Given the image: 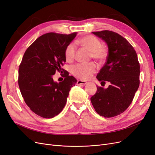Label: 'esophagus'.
Returning <instances> with one entry per match:
<instances>
[{"label":"esophagus","instance_id":"esophagus-1","mask_svg":"<svg viewBox=\"0 0 155 155\" xmlns=\"http://www.w3.org/2000/svg\"><path fill=\"white\" fill-rule=\"evenodd\" d=\"M87 82L85 81H78L77 84V85H85Z\"/></svg>","mask_w":155,"mask_h":155}]
</instances>
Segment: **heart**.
Masks as SVG:
<instances>
[{"label": "heart", "mask_w": 155, "mask_h": 155, "mask_svg": "<svg viewBox=\"0 0 155 155\" xmlns=\"http://www.w3.org/2000/svg\"><path fill=\"white\" fill-rule=\"evenodd\" d=\"M79 43L83 47L91 51V57L99 62L104 61L107 56V50L102 47L100 40L92 35L85 36L79 39ZM76 46L71 43L65 48L64 56L67 61H72L75 56ZM97 70V66L93 62L85 64H77L71 68L74 76L81 79L88 80L92 77Z\"/></svg>", "instance_id": "b5f03b06"}]
</instances>
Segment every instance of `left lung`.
<instances>
[{
  "label": "left lung",
  "mask_w": 155,
  "mask_h": 155,
  "mask_svg": "<svg viewBox=\"0 0 155 155\" xmlns=\"http://www.w3.org/2000/svg\"><path fill=\"white\" fill-rule=\"evenodd\" d=\"M107 43V61L96 78L108 88L97 86L91 98L96 112L105 117H112L124 112L132 102L140 84V64L135 49L119 34L110 31L93 32Z\"/></svg>",
  "instance_id": "1"
}]
</instances>
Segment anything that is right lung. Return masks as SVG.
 Masks as SVG:
<instances>
[{"instance_id": "1", "label": "right lung", "mask_w": 155, "mask_h": 155, "mask_svg": "<svg viewBox=\"0 0 155 155\" xmlns=\"http://www.w3.org/2000/svg\"><path fill=\"white\" fill-rule=\"evenodd\" d=\"M77 32L45 34L25 51L18 70V85L27 105L37 115L52 118L62 110L76 78L61 68L66 62L64 51ZM64 71V81L55 83V72Z\"/></svg>"}]
</instances>
